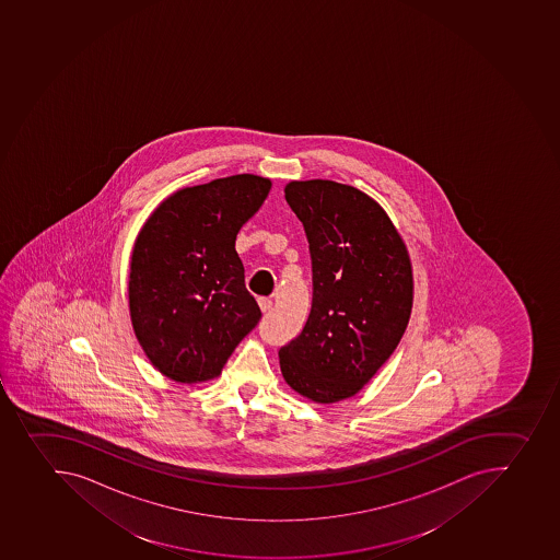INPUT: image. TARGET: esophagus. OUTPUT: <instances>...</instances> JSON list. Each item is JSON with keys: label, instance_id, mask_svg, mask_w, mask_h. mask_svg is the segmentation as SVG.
Instances as JSON below:
<instances>
[{"label": "esophagus", "instance_id": "esophagus-1", "mask_svg": "<svg viewBox=\"0 0 560 560\" xmlns=\"http://www.w3.org/2000/svg\"><path fill=\"white\" fill-rule=\"evenodd\" d=\"M258 305H260L262 313H269L272 308V302L269 298H258Z\"/></svg>", "mask_w": 560, "mask_h": 560}]
</instances>
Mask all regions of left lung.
Returning <instances> with one entry per match:
<instances>
[{
    "instance_id": "8db88e82",
    "label": "left lung",
    "mask_w": 560,
    "mask_h": 560,
    "mask_svg": "<svg viewBox=\"0 0 560 560\" xmlns=\"http://www.w3.org/2000/svg\"><path fill=\"white\" fill-rule=\"evenodd\" d=\"M313 264V305L278 352L285 383L314 402L352 397L394 353L408 327L413 275L383 208L358 188L313 179L285 187Z\"/></svg>"
}]
</instances>
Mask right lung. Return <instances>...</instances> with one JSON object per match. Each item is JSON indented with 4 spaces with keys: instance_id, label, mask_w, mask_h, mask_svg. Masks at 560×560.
Masks as SVG:
<instances>
[{
    "instance_id": "add662e5",
    "label": "right lung",
    "mask_w": 560,
    "mask_h": 560,
    "mask_svg": "<svg viewBox=\"0 0 560 560\" xmlns=\"http://www.w3.org/2000/svg\"><path fill=\"white\" fill-rule=\"evenodd\" d=\"M269 190L271 182L253 174L183 188L138 233L129 272L132 327L147 358L172 381L217 377L262 318L235 238Z\"/></svg>"
}]
</instances>
